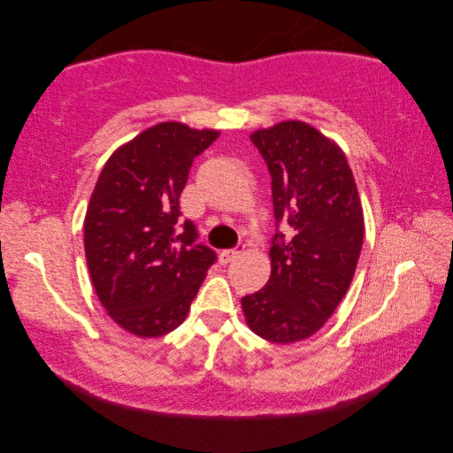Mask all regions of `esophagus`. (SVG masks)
Listing matches in <instances>:
<instances>
[{
  "mask_svg": "<svg viewBox=\"0 0 453 453\" xmlns=\"http://www.w3.org/2000/svg\"><path fill=\"white\" fill-rule=\"evenodd\" d=\"M243 249H245V245H237L235 249H226V251H221V253H219V261L224 263V265L232 263L234 258H237L239 255L243 253Z\"/></svg>",
  "mask_w": 453,
  "mask_h": 453,
  "instance_id": "esophagus-1",
  "label": "esophagus"
}]
</instances>
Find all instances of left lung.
Listing matches in <instances>:
<instances>
[{
    "label": "left lung",
    "mask_w": 453,
    "mask_h": 453,
    "mask_svg": "<svg viewBox=\"0 0 453 453\" xmlns=\"http://www.w3.org/2000/svg\"><path fill=\"white\" fill-rule=\"evenodd\" d=\"M273 177L276 226L266 286L242 297L247 326L290 344L315 334L349 290L364 242V211L342 150L302 120L251 134Z\"/></svg>",
    "instance_id": "left-lung-1"
}]
</instances>
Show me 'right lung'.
<instances>
[{"label":"right lung","mask_w":453,"mask_h":453,"mask_svg":"<svg viewBox=\"0 0 453 453\" xmlns=\"http://www.w3.org/2000/svg\"><path fill=\"white\" fill-rule=\"evenodd\" d=\"M219 136L182 122H159L104 163L85 214V257L111 319L157 339L187 319L216 253L180 226L179 196L192 161Z\"/></svg>","instance_id":"obj_1"}]
</instances>
